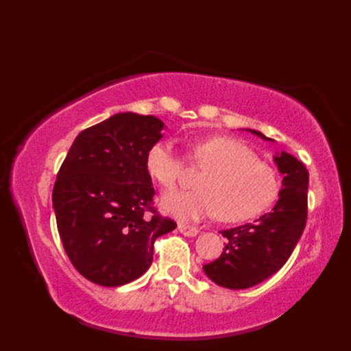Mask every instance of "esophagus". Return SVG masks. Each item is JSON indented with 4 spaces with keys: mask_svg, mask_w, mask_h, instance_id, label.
<instances>
[{
    "mask_svg": "<svg viewBox=\"0 0 351 351\" xmlns=\"http://www.w3.org/2000/svg\"><path fill=\"white\" fill-rule=\"evenodd\" d=\"M178 231L182 232V234L187 236V237H195L199 234V228L195 226H189V224H178Z\"/></svg>",
    "mask_w": 351,
    "mask_h": 351,
    "instance_id": "esophagus-1",
    "label": "esophagus"
}]
</instances>
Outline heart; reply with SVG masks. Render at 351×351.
<instances>
[{"label":"heart","instance_id":"b5f03b06","mask_svg":"<svg viewBox=\"0 0 351 351\" xmlns=\"http://www.w3.org/2000/svg\"><path fill=\"white\" fill-rule=\"evenodd\" d=\"M189 161L206 169L195 192H171L162 208L182 221L215 217L226 222L256 219L280 197L281 178L272 165L259 161L249 146L228 136L193 142ZM146 171L164 189L177 186L183 173V158L171 142L154 143L146 152Z\"/></svg>","mask_w":351,"mask_h":351}]
</instances>
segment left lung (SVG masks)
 <instances>
[{"instance_id": "obj_1", "label": "left lung", "mask_w": 351, "mask_h": 351, "mask_svg": "<svg viewBox=\"0 0 351 351\" xmlns=\"http://www.w3.org/2000/svg\"><path fill=\"white\" fill-rule=\"evenodd\" d=\"M250 132L272 141L256 130ZM275 162L284 178L274 209L252 224L221 231L227 239L224 252L217 261L204 265L208 277L226 289H249L269 278L289 261L303 234L309 173L303 162L287 152L275 156Z\"/></svg>"}]
</instances>
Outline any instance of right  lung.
I'll return each mask as SVG.
<instances>
[{
	"instance_id": "1",
	"label": "right lung",
	"mask_w": 351,
	"mask_h": 351,
	"mask_svg": "<svg viewBox=\"0 0 351 351\" xmlns=\"http://www.w3.org/2000/svg\"><path fill=\"white\" fill-rule=\"evenodd\" d=\"M164 123L121 112L79 133L52 190L58 234L84 278L119 287L151 267L155 240L177 224L154 206L146 171L149 147Z\"/></svg>"
}]
</instances>
